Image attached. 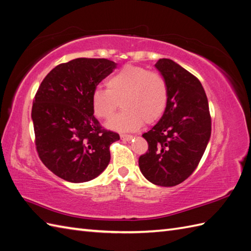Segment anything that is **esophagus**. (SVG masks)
Wrapping results in <instances>:
<instances>
[{
    "mask_svg": "<svg viewBox=\"0 0 251 251\" xmlns=\"http://www.w3.org/2000/svg\"><path fill=\"white\" fill-rule=\"evenodd\" d=\"M133 138V136L131 135H121V139L124 140V141H129V140H131Z\"/></svg>",
    "mask_w": 251,
    "mask_h": 251,
    "instance_id": "esophagus-1",
    "label": "esophagus"
}]
</instances>
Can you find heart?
<instances>
[{"instance_id":"b5f03b06","label":"heart","mask_w":251,"mask_h":251,"mask_svg":"<svg viewBox=\"0 0 251 251\" xmlns=\"http://www.w3.org/2000/svg\"><path fill=\"white\" fill-rule=\"evenodd\" d=\"M107 90L96 87L91 96L92 111L98 119L109 120L118 101L123 110L109 122L118 131H131L152 123L164 114L168 103V85L162 75L143 67L127 65L106 81Z\"/></svg>"}]
</instances>
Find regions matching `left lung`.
<instances>
[{
    "label": "left lung",
    "instance_id": "left-lung-1",
    "mask_svg": "<svg viewBox=\"0 0 251 251\" xmlns=\"http://www.w3.org/2000/svg\"><path fill=\"white\" fill-rule=\"evenodd\" d=\"M168 85V103L152 129L142 135L149 151L140 156L139 168L151 183L178 185L191 176L205 152L212 122L201 82L170 59L155 64Z\"/></svg>",
    "mask_w": 251,
    "mask_h": 251
}]
</instances>
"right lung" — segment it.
I'll list each match as a JSON object with an SVG mask.
<instances>
[{
  "mask_svg": "<svg viewBox=\"0 0 251 251\" xmlns=\"http://www.w3.org/2000/svg\"><path fill=\"white\" fill-rule=\"evenodd\" d=\"M118 64L79 57L54 67L35 95L32 120L40 160L71 183L97 177L110 162L116 132L102 129L91 106L92 93Z\"/></svg>",
  "mask_w": 251,
  "mask_h": 251,
  "instance_id": "right-lung-1",
  "label": "right lung"
}]
</instances>
